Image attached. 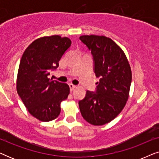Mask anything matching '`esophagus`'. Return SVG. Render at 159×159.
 <instances>
[{
    "instance_id": "obj_1",
    "label": "esophagus",
    "mask_w": 159,
    "mask_h": 159,
    "mask_svg": "<svg viewBox=\"0 0 159 159\" xmlns=\"http://www.w3.org/2000/svg\"><path fill=\"white\" fill-rule=\"evenodd\" d=\"M69 88H70V90L71 92V91H73L76 88H77V86L75 85V84H69Z\"/></svg>"
}]
</instances>
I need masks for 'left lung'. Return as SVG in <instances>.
<instances>
[{
  "label": "left lung",
  "mask_w": 159,
  "mask_h": 159,
  "mask_svg": "<svg viewBox=\"0 0 159 159\" xmlns=\"http://www.w3.org/2000/svg\"><path fill=\"white\" fill-rule=\"evenodd\" d=\"M80 40L93 54L95 73L100 77L96 93L87 91L79 102L84 120L93 125H103L116 118L129 98L131 67L122 49L106 36L82 35Z\"/></svg>",
  "instance_id": "1"
}]
</instances>
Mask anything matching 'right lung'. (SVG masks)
Returning a JSON list of instances; mask_svg holds the SVG:
<instances>
[{
    "label": "right lung",
    "instance_id": "add662e5",
    "mask_svg": "<svg viewBox=\"0 0 159 159\" xmlns=\"http://www.w3.org/2000/svg\"><path fill=\"white\" fill-rule=\"evenodd\" d=\"M71 40L60 35L36 39L24 52L17 74L16 90L32 116L42 121L57 118L61 103L69 94L66 83L48 77L50 69H56Z\"/></svg>",
    "mask_w": 159,
    "mask_h": 159
}]
</instances>
